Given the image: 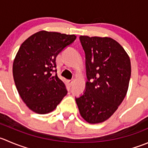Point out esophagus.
I'll return each instance as SVG.
<instances>
[{"mask_svg": "<svg viewBox=\"0 0 148 148\" xmlns=\"http://www.w3.org/2000/svg\"><path fill=\"white\" fill-rule=\"evenodd\" d=\"M73 79H69L68 80V82H69V85L70 86H72V84H73Z\"/></svg>", "mask_w": 148, "mask_h": 148, "instance_id": "1", "label": "esophagus"}]
</instances>
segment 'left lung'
Here are the masks:
<instances>
[{"mask_svg": "<svg viewBox=\"0 0 148 148\" xmlns=\"http://www.w3.org/2000/svg\"><path fill=\"white\" fill-rule=\"evenodd\" d=\"M85 53L87 81L75 97L79 113L90 124L103 122L117 110L127 95L131 77L129 56L110 38L80 36Z\"/></svg>", "mask_w": 148, "mask_h": 148, "instance_id": "1", "label": "left lung"}]
</instances>
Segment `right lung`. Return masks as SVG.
Returning <instances> with one entry per match:
<instances>
[{
	"label": "right lung",
	"instance_id": "right-lung-1",
	"mask_svg": "<svg viewBox=\"0 0 148 148\" xmlns=\"http://www.w3.org/2000/svg\"><path fill=\"white\" fill-rule=\"evenodd\" d=\"M76 38L74 34L40 31L20 46L13 76L20 97L34 112H51L66 95L65 84L57 75L56 58Z\"/></svg>",
	"mask_w": 148,
	"mask_h": 148
}]
</instances>
